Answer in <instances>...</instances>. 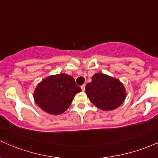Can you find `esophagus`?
<instances>
[{
    "label": "esophagus",
    "mask_w": 158,
    "mask_h": 158,
    "mask_svg": "<svg viewBox=\"0 0 158 158\" xmlns=\"http://www.w3.org/2000/svg\"><path fill=\"white\" fill-rule=\"evenodd\" d=\"M81 90H82V91H85V85H81Z\"/></svg>",
    "instance_id": "obj_1"
}]
</instances>
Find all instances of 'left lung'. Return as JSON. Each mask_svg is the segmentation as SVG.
Masks as SVG:
<instances>
[{
    "instance_id": "left-lung-1",
    "label": "left lung",
    "mask_w": 158,
    "mask_h": 158,
    "mask_svg": "<svg viewBox=\"0 0 158 158\" xmlns=\"http://www.w3.org/2000/svg\"><path fill=\"white\" fill-rule=\"evenodd\" d=\"M86 94L95 106L102 110H113L124 102L126 90L118 79L102 73L92 77L85 87Z\"/></svg>"
}]
</instances>
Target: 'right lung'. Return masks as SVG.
Masks as SVG:
<instances>
[{
	"label": "right lung",
	"instance_id": "1",
	"mask_svg": "<svg viewBox=\"0 0 158 158\" xmlns=\"http://www.w3.org/2000/svg\"><path fill=\"white\" fill-rule=\"evenodd\" d=\"M81 90L71 76H50L42 80L34 93L35 103L51 115H60L71 105L75 95Z\"/></svg>",
	"mask_w": 158,
	"mask_h": 158
}]
</instances>
